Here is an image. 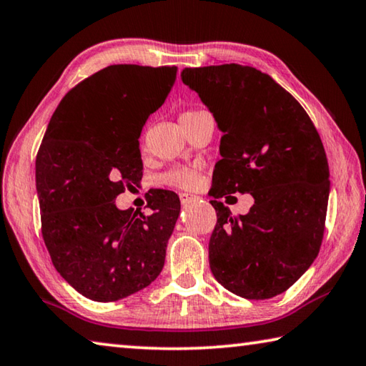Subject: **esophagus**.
I'll use <instances>...</instances> for the list:
<instances>
[{
    "label": "esophagus",
    "mask_w": 366,
    "mask_h": 366,
    "mask_svg": "<svg viewBox=\"0 0 366 366\" xmlns=\"http://www.w3.org/2000/svg\"><path fill=\"white\" fill-rule=\"evenodd\" d=\"M179 198H181L182 205H187L190 200H194L195 195H190V194H185V192H181V194H179Z\"/></svg>",
    "instance_id": "esophagus-1"
}]
</instances>
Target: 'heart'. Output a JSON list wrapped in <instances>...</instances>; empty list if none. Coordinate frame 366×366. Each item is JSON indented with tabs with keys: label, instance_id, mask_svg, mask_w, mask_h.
I'll return each instance as SVG.
<instances>
[{
	"label": "heart",
	"instance_id": "heart-1",
	"mask_svg": "<svg viewBox=\"0 0 366 366\" xmlns=\"http://www.w3.org/2000/svg\"><path fill=\"white\" fill-rule=\"evenodd\" d=\"M202 114H205V111L187 109L181 114V121L195 119V117ZM198 179H200V172H198L197 168H192V166H179V168L171 169L161 176V182L179 189H194L198 184Z\"/></svg>",
	"mask_w": 366,
	"mask_h": 366
}]
</instances>
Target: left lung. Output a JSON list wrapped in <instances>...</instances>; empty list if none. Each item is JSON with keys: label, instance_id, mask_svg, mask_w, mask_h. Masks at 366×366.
Instances as JSON below:
<instances>
[{"label": "left lung", "instance_id": "8db88e82", "mask_svg": "<svg viewBox=\"0 0 366 366\" xmlns=\"http://www.w3.org/2000/svg\"><path fill=\"white\" fill-rule=\"evenodd\" d=\"M181 79L222 132L209 190L218 214L208 245L214 280L244 299L282 294L323 240L330 166L317 129L300 103L255 67H185ZM235 191L256 203L232 219L217 198Z\"/></svg>", "mask_w": 366, "mask_h": 366}]
</instances>
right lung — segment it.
I'll return each mask as SVG.
<instances>
[{
  "mask_svg": "<svg viewBox=\"0 0 366 366\" xmlns=\"http://www.w3.org/2000/svg\"><path fill=\"white\" fill-rule=\"evenodd\" d=\"M177 67L114 64L67 92L36 154L41 234L54 268L95 302L126 299L157 280L181 213L171 190L147 198L150 214L119 209L140 182L139 139L172 89Z\"/></svg>",
  "mask_w": 366,
  "mask_h": 366,
  "instance_id": "add662e5",
  "label": "right lung"
}]
</instances>
